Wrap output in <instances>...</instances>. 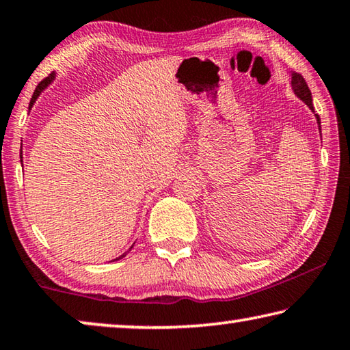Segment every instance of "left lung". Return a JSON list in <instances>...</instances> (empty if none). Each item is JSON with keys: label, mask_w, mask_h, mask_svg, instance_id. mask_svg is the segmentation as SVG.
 <instances>
[{"label": "left lung", "mask_w": 350, "mask_h": 350, "mask_svg": "<svg viewBox=\"0 0 350 350\" xmlns=\"http://www.w3.org/2000/svg\"><path fill=\"white\" fill-rule=\"evenodd\" d=\"M290 86H292V91L296 97H298L301 102H304L307 106H309V109L312 112L313 111V103H312V92L309 90V86H307L306 80L303 79V75L298 74V72H292V81H290ZM317 118V125H318V131L319 135H321V120H319V116L315 114Z\"/></svg>", "instance_id": "obj_1"}]
</instances>
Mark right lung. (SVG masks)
Returning a JSON list of instances; mask_svg holds the SVG:
<instances>
[{
  "label": "right lung",
  "mask_w": 350,
  "mask_h": 350,
  "mask_svg": "<svg viewBox=\"0 0 350 350\" xmlns=\"http://www.w3.org/2000/svg\"><path fill=\"white\" fill-rule=\"evenodd\" d=\"M55 80V72H52L49 77H46V79L43 80V81H41L40 83V85L37 86V90H35V92H33V96H32V98H31V103H29V108H32V106H33V103L35 102H37V98L40 97V94L41 92H43L44 90H46V88L47 86H49L51 85V83L52 81H54ZM21 162H23V159H21ZM134 244H135V242H134ZM134 244L131 245V247H129V250L128 252H125V253H123V254H120V256H118V258H116V259H112V260H118V259H123V258H125L126 256V254L129 253V252H131V248L134 247Z\"/></svg>",
  "instance_id": "obj_1"
}]
</instances>
